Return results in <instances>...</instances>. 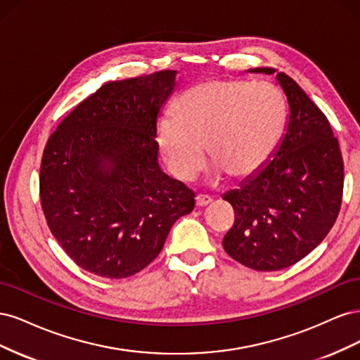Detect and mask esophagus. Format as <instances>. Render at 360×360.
I'll return each mask as SVG.
<instances>
[{
    "mask_svg": "<svg viewBox=\"0 0 360 360\" xmlns=\"http://www.w3.org/2000/svg\"><path fill=\"white\" fill-rule=\"evenodd\" d=\"M195 201H197V205L202 207V205H207V204L212 202V197H209V195L200 193V195H197V198H195Z\"/></svg>",
    "mask_w": 360,
    "mask_h": 360,
    "instance_id": "esophagus-1",
    "label": "esophagus"
}]
</instances>
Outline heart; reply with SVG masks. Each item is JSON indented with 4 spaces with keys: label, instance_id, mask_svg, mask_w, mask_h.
Listing matches in <instances>:
<instances>
[{
    "label": "heart",
    "instance_id": "b5f03b06",
    "mask_svg": "<svg viewBox=\"0 0 360 360\" xmlns=\"http://www.w3.org/2000/svg\"><path fill=\"white\" fill-rule=\"evenodd\" d=\"M158 127V147L174 177L189 181L207 160L245 179L274 156L287 124V101L269 81L210 79L191 86Z\"/></svg>",
    "mask_w": 360,
    "mask_h": 360
}]
</instances>
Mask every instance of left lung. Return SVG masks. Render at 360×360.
Masks as SVG:
<instances>
[{
	"mask_svg": "<svg viewBox=\"0 0 360 360\" xmlns=\"http://www.w3.org/2000/svg\"><path fill=\"white\" fill-rule=\"evenodd\" d=\"M250 72L275 73V69ZM290 118L275 156L224 200L236 219L225 252L259 271L290 267L328 236L342 202L344 162L329 120L285 73H276Z\"/></svg>",
	"mask_w": 360,
	"mask_h": 360,
	"instance_id": "left-lung-1",
	"label": "left lung"
}]
</instances>
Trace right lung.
Here are the masks:
<instances>
[{
    "instance_id": "obj_1",
    "label": "right lung",
    "mask_w": 360,
    "mask_h": 360,
    "mask_svg": "<svg viewBox=\"0 0 360 360\" xmlns=\"http://www.w3.org/2000/svg\"><path fill=\"white\" fill-rule=\"evenodd\" d=\"M176 85L160 70L103 84L63 120L40 165L52 236L76 264L122 279L147 267L195 192L158 163V117Z\"/></svg>"
}]
</instances>
